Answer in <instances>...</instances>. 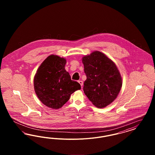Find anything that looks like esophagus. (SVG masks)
Here are the masks:
<instances>
[{
    "label": "esophagus",
    "instance_id": "esophagus-1",
    "mask_svg": "<svg viewBox=\"0 0 155 155\" xmlns=\"http://www.w3.org/2000/svg\"><path fill=\"white\" fill-rule=\"evenodd\" d=\"M79 84L81 85V88H82V86H83V81H78Z\"/></svg>",
    "mask_w": 155,
    "mask_h": 155
}]
</instances>
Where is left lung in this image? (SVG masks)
Here are the masks:
<instances>
[{
  "instance_id": "1",
  "label": "left lung",
  "mask_w": 155,
  "mask_h": 155,
  "mask_svg": "<svg viewBox=\"0 0 155 155\" xmlns=\"http://www.w3.org/2000/svg\"><path fill=\"white\" fill-rule=\"evenodd\" d=\"M87 80L83 90L98 108L112 103L122 87V78L115 63L102 52L95 51L82 58Z\"/></svg>"
}]
</instances>
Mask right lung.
I'll return each instance as SVG.
<instances>
[{"label": "right lung", "mask_w": 155, "mask_h": 155, "mask_svg": "<svg viewBox=\"0 0 155 155\" xmlns=\"http://www.w3.org/2000/svg\"><path fill=\"white\" fill-rule=\"evenodd\" d=\"M66 60L52 54L38 68L34 80L38 97L45 106L58 109L69 100L71 95L81 89L80 84L71 80L65 70Z\"/></svg>", "instance_id": "1"}]
</instances>
